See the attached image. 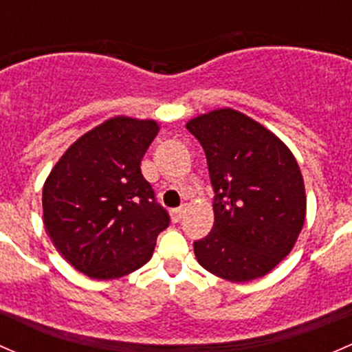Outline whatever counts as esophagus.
<instances>
[{"label": "esophagus", "instance_id": "esophagus-1", "mask_svg": "<svg viewBox=\"0 0 352 352\" xmlns=\"http://www.w3.org/2000/svg\"><path fill=\"white\" fill-rule=\"evenodd\" d=\"M184 214H186V208H177L170 211V218H172L173 223H179L184 218Z\"/></svg>", "mask_w": 352, "mask_h": 352}]
</instances>
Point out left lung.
Masks as SVG:
<instances>
[{
  "mask_svg": "<svg viewBox=\"0 0 352 352\" xmlns=\"http://www.w3.org/2000/svg\"><path fill=\"white\" fill-rule=\"evenodd\" d=\"M206 153L214 189V225L194 242L199 264L218 278L247 283L271 272L296 243L307 216L303 175L274 133L235 109L186 124Z\"/></svg>",
  "mask_w": 352,
  "mask_h": 352,
  "instance_id": "obj_1",
  "label": "left lung"
}]
</instances>
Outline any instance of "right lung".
I'll use <instances>...</instances> for the list:
<instances>
[{"label": "right lung", "mask_w": 352, "mask_h": 352, "mask_svg": "<svg viewBox=\"0 0 352 352\" xmlns=\"http://www.w3.org/2000/svg\"><path fill=\"white\" fill-rule=\"evenodd\" d=\"M158 131L156 120L112 117L78 138L45 179V230L88 278L117 279L143 267L168 226V212L141 173Z\"/></svg>", "instance_id": "right-lung-1"}]
</instances>
